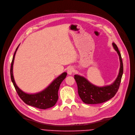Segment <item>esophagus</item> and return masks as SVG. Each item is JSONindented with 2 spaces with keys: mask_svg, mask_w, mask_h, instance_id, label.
Listing matches in <instances>:
<instances>
[{
  "mask_svg": "<svg viewBox=\"0 0 135 135\" xmlns=\"http://www.w3.org/2000/svg\"><path fill=\"white\" fill-rule=\"evenodd\" d=\"M74 72V69L73 67H70L68 70V74L69 75H71L72 74H73V73Z\"/></svg>",
  "mask_w": 135,
  "mask_h": 135,
  "instance_id": "esophagus-1",
  "label": "esophagus"
}]
</instances>
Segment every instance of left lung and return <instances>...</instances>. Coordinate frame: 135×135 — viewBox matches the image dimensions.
<instances>
[{
	"label": "left lung",
	"instance_id": "left-lung-1",
	"mask_svg": "<svg viewBox=\"0 0 135 135\" xmlns=\"http://www.w3.org/2000/svg\"><path fill=\"white\" fill-rule=\"evenodd\" d=\"M113 46L119 56L120 68L118 77L112 84L98 87L91 84L83 77L76 75L74 76L77 84L78 95L85 104H98L105 102L114 97L119 88L123 73V63L117 46L113 42Z\"/></svg>",
	"mask_w": 135,
	"mask_h": 135
}]
</instances>
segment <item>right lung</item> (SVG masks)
Listing matches in <instances>:
<instances>
[{
    "mask_svg": "<svg viewBox=\"0 0 135 135\" xmlns=\"http://www.w3.org/2000/svg\"><path fill=\"white\" fill-rule=\"evenodd\" d=\"M18 47V46L16 50L11 62L10 75L11 81L13 83L15 88L16 90L18 96L26 104L40 109H45L53 107L56 104L58 99V90L60 84L67 75L66 73H62L61 75L58 77L47 88L41 92L35 94H28L24 93L15 83L12 72L15 55Z\"/></svg>",
    "mask_w": 135,
    "mask_h": 135,
    "instance_id": "add662e5",
    "label": "right lung"
}]
</instances>
